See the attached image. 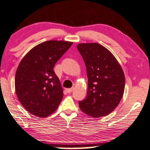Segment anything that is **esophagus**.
Segmentation results:
<instances>
[{"label": "esophagus", "instance_id": "obj_1", "mask_svg": "<svg viewBox=\"0 0 150 150\" xmlns=\"http://www.w3.org/2000/svg\"><path fill=\"white\" fill-rule=\"evenodd\" d=\"M73 89H74V88H67V89H66V91L67 93H71V92L73 91Z\"/></svg>", "mask_w": 150, "mask_h": 150}]
</instances>
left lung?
Segmentation results:
<instances>
[{
	"instance_id": "obj_1",
	"label": "left lung",
	"mask_w": 150,
	"mask_h": 150,
	"mask_svg": "<svg viewBox=\"0 0 150 150\" xmlns=\"http://www.w3.org/2000/svg\"><path fill=\"white\" fill-rule=\"evenodd\" d=\"M77 48L85 62L88 79L87 96L79 102L80 109L92 117L106 116L123 96L125 77L122 67L99 43H80Z\"/></svg>"
}]
</instances>
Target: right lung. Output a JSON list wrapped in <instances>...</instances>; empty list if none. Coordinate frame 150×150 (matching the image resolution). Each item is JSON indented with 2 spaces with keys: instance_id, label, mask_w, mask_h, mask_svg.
Listing matches in <instances>:
<instances>
[{
  "instance_id": "1",
  "label": "right lung",
  "mask_w": 150,
  "mask_h": 150,
  "mask_svg": "<svg viewBox=\"0 0 150 150\" xmlns=\"http://www.w3.org/2000/svg\"><path fill=\"white\" fill-rule=\"evenodd\" d=\"M72 44L53 40L43 42L21 60L16 73V92L21 104L31 114L47 117L60 105L63 90L53 69Z\"/></svg>"
}]
</instances>
